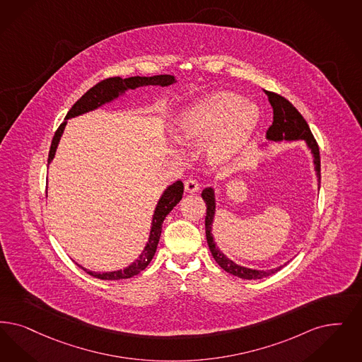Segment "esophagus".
Returning a JSON list of instances; mask_svg holds the SVG:
<instances>
[{
    "label": "esophagus",
    "mask_w": 362,
    "mask_h": 362,
    "mask_svg": "<svg viewBox=\"0 0 362 362\" xmlns=\"http://www.w3.org/2000/svg\"><path fill=\"white\" fill-rule=\"evenodd\" d=\"M185 189L189 192V194H194V192H197L199 189V185H198V182L195 179H188V180L185 182Z\"/></svg>",
    "instance_id": "esophagus-1"
}]
</instances>
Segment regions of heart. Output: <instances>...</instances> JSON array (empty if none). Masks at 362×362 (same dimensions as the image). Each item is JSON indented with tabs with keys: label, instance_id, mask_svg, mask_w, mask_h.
Returning a JSON list of instances; mask_svg holds the SVG:
<instances>
[{
	"label": "heart",
	"instance_id": "heart-1",
	"mask_svg": "<svg viewBox=\"0 0 362 362\" xmlns=\"http://www.w3.org/2000/svg\"><path fill=\"white\" fill-rule=\"evenodd\" d=\"M260 122L257 103L229 90L206 94L177 119L179 136L189 144L207 141V158L217 165L235 159L250 141Z\"/></svg>",
	"mask_w": 362,
	"mask_h": 362
}]
</instances>
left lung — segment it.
<instances>
[{
  "mask_svg": "<svg viewBox=\"0 0 362 362\" xmlns=\"http://www.w3.org/2000/svg\"><path fill=\"white\" fill-rule=\"evenodd\" d=\"M268 101L271 103V106L274 107V124L269 127V129L267 132L265 139L268 141L272 143H281V141H299L303 140L305 143L307 149L310 151L311 156H313V164H314V170L317 175V180H318V189L320 188V156H319V148L311 130L308 128V124L305 122L303 116L298 112V109L287 101L284 97L271 93V91H265ZM269 143H264L259 145V149L267 148ZM203 201L206 202L207 210H206V218H204V223H206V240L210 247V252L214 257V260L217 261L218 265L225 269L228 274L230 275L246 279V280H257L262 277H268V276L274 275L277 271H280L283 267L287 265L283 264L280 267H276L272 269H256V268H247L244 265H240L237 262H234L232 259H229L219 247L216 243L214 234H213V223L216 219V209H217V201H216V188L206 187L202 191Z\"/></svg>",
  "mask_w": 362,
  "mask_h": 362,
  "instance_id": "8db88e82",
  "label": "left lung"
}]
</instances>
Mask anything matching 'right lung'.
<instances>
[{"label":"right lung","instance_id":"right-lung-1","mask_svg":"<svg viewBox=\"0 0 362 362\" xmlns=\"http://www.w3.org/2000/svg\"><path fill=\"white\" fill-rule=\"evenodd\" d=\"M176 82L177 81L175 79L174 75H153V76L136 75V76H130L125 79H122L119 76L109 78V79L102 81L98 85L91 87L86 94H83L78 101L74 103L73 107L69 110L64 121L60 124V127L57 130V133L52 139V143H51L49 153H48V165L51 164V161L57 155L60 139L64 133L67 121L70 118L86 115L88 112H94L107 103H112L121 97H125L129 90H136L139 87L145 86L167 87L174 85ZM183 188H185L183 183L180 180H177V182H175L174 185H170L163 191L159 201L155 206V210H153L148 243L145 244L144 249L139 255V257L133 262H130L128 267H125L124 269H117V271L94 272V271H88L81 264H76V265L81 267L88 275L101 279V280H121V279H129L133 276L139 275L141 271H144L145 268L148 267V264L153 259L156 249H158V244H159L161 225L175 206L180 202V199L183 197Z\"/></svg>","mask_w":362,"mask_h":362}]
</instances>
